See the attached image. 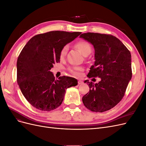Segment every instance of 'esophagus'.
<instances>
[{
	"label": "esophagus",
	"mask_w": 146,
	"mask_h": 146,
	"mask_svg": "<svg viewBox=\"0 0 146 146\" xmlns=\"http://www.w3.org/2000/svg\"><path fill=\"white\" fill-rule=\"evenodd\" d=\"M83 83V81L81 80H78V85H81V84Z\"/></svg>",
	"instance_id": "34e87169"
}]
</instances>
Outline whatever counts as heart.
<instances>
[{"instance_id":"heart-1","label":"heart","mask_w":146,"mask_h":146,"mask_svg":"<svg viewBox=\"0 0 146 146\" xmlns=\"http://www.w3.org/2000/svg\"><path fill=\"white\" fill-rule=\"evenodd\" d=\"M76 47L81 51V52L84 55H86L89 54L91 52V46L86 41H79L76 44ZM68 50V46L65 45L64 46L60 52L59 57L61 60H63L65 58V56L67 54V52ZM69 72L72 74L74 76H78L79 74V71L82 70V68L80 67H77V66H74V67H69L68 68Z\"/></svg>"}]
</instances>
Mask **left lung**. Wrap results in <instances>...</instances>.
<instances>
[{"instance_id": "left-lung-1", "label": "left lung", "mask_w": 146, "mask_h": 146, "mask_svg": "<svg viewBox=\"0 0 146 146\" xmlns=\"http://www.w3.org/2000/svg\"><path fill=\"white\" fill-rule=\"evenodd\" d=\"M80 38L94 46L95 61L87 77H99L94 84L85 81L90 91L82 98L84 105L92 111L104 112L120 102L132 77L131 54L116 36L98 33H85Z\"/></svg>"}]
</instances>
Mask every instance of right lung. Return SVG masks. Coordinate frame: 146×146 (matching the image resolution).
<instances>
[{
  "mask_svg": "<svg viewBox=\"0 0 146 146\" xmlns=\"http://www.w3.org/2000/svg\"><path fill=\"white\" fill-rule=\"evenodd\" d=\"M81 32L51 31L31 38L17 61V82L22 93L30 105L49 111L62 103L65 90L76 86V78L61 76L55 79L50 71L60 62V52Z\"/></svg>",
  "mask_w": 146,
  "mask_h": 146,
  "instance_id": "1",
  "label": "right lung"
}]
</instances>
